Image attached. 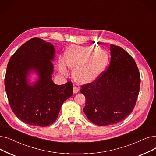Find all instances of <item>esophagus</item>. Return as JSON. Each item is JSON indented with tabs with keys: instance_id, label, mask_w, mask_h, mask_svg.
<instances>
[{
	"instance_id": "esophagus-1",
	"label": "esophagus",
	"mask_w": 156,
	"mask_h": 156,
	"mask_svg": "<svg viewBox=\"0 0 156 156\" xmlns=\"http://www.w3.org/2000/svg\"><path fill=\"white\" fill-rule=\"evenodd\" d=\"M78 91H79V88H78V87H76V86H74V87H73V93L76 94V93H77Z\"/></svg>"
}]
</instances>
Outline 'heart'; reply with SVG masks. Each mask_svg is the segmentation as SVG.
<instances>
[{"mask_svg":"<svg viewBox=\"0 0 156 156\" xmlns=\"http://www.w3.org/2000/svg\"><path fill=\"white\" fill-rule=\"evenodd\" d=\"M108 61L106 51L92 46L71 45L67 49L65 59L60 60L59 72L68 74L67 65L74 67L73 75L78 82L88 83L96 80L105 69Z\"/></svg>","mask_w":156,"mask_h":156,"instance_id":"b5f03b06","label":"heart"}]
</instances>
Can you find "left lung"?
Instances as JSON below:
<instances>
[{
	"label": "left lung",
	"instance_id": "obj_1",
	"mask_svg": "<svg viewBox=\"0 0 156 156\" xmlns=\"http://www.w3.org/2000/svg\"><path fill=\"white\" fill-rule=\"evenodd\" d=\"M111 60L98 79L82 86L86 99L83 111L94 124H115L133 110L140 90V76L133 58L121 47L110 44Z\"/></svg>",
	"mask_w": 156,
	"mask_h": 156
}]
</instances>
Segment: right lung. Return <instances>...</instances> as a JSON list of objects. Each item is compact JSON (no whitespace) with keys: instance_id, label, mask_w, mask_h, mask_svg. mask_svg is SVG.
Returning <instances> with one entry per match:
<instances>
[{"instance_id":"1","label":"right lung","mask_w":156,"mask_h":156,"mask_svg":"<svg viewBox=\"0 0 156 156\" xmlns=\"http://www.w3.org/2000/svg\"><path fill=\"white\" fill-rule=\"evenodd\" d=\"M55 47L32 38L11 56L7 66L5 89L11 110L23 122L46 127L56 120L64 101L73 95L71 82L56 85L52 80ZM37 76L31 83V73Z\"/></svg>"}]
</instances>
